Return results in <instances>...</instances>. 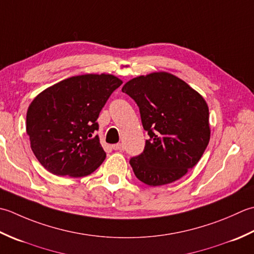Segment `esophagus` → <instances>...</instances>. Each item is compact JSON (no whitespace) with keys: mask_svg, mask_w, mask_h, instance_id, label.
Listing matches in <instances>:
<instances>
[{"mask_svg":"<svg viewBox=\"0 0 254 254\" xmlns=\"http://www.w3.org/2000/svg\"><path fill=\"white\" fill-rule=\"evenodd\" d=\"M113 149L114 150H123L124 149V146L123 143H116V144H113Z\"/></svg>","mask_w":254,"mask_h":254,"instance_id":"1","label":"esophagus"}]
</instances>
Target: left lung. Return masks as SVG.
Segmentation results:
<instances>
[{"label":"left lung","mask_w":254,"mask_h":254,"mask_svg":"<svg viewBox=\"0 0 254 254\" xmlns=\"http://www.w3.org/2000/svg\"><path fill=\"white\" fill-rule=\"evenodd\" d=\"M122 91L137 103L150 139L130 159L138 180L150 186L172 183L195 167L210 139L204 97L169 72L133 77Z\"/></svg>","instance_id":"8db88e82"}]
</instances>
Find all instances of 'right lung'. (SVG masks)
<instances>
[{
	"label": "right lung",
	"instance_id": "1",
	"mask_svg": "<svg viewBox=\"0 0 254 254\" xmlns=\"http://www.w3.org/2000/svg\"><path fill=\"white\" fill-rule=\"evenodd\" d=\"M123 83L113 74L68 77L36 96L27 110L26 131L35 157L56 175L86 177L106 158L95 131L108 97Z\"/></svg>",
	"mask_w": 254,
	"mask_h": 254
}]
</instances>
